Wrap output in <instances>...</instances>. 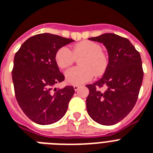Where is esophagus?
<instances>
[{"instance_id":"esophagus-1","label":"esophagus","mask_w":153,"mask_h":153,"mask_svg":"<svg viewBox=\"0 0 153 153\" xmlns=\"http://www.w3.org/2000/svg\"><path fill=\"white\" fill-rule=\"evenodd\" d=\"M79 87H80V86H79V85H74V91H78V90L79 89Z\"/></svg>"}]
</instances>
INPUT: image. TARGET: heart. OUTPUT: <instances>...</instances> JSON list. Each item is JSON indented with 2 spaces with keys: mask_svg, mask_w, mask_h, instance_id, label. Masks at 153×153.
<instances>
[{
  "mask_svg": "<svg viewBox=\"0 0 153 153\" xmlns=\"http://www.w3.org/2000/svg\"><path fill=\"white\" fill-rule=\"evenodd\" d=\"M79 59L80 66L73 67L65 73L67 83L80 85L92 79L94 75L100 76L107 69L109 60L102 51L100 44L91 40H84L73 47L72 51L62 47L55 54V62L61 69H66Z\"/></svg>",
  "mask_w": 153,
  "mask_h": 153,
  "instance_id": "heart-1",
  "label": "heart"
}]
</instances>
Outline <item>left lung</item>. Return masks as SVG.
I'll return each instance as SVG.
<instances>
[{
	"instance_id": "8db88e82",
	"label": "left lung",
	"mask_w": 153,
	"mask_h": 153,
	"mask_svg": "<svg viewBox=\"0 0 153 153\" xmlns=\"http://www.w3.org/2000/svg\"><path fill=\"white\" fill-rule=\"evenodd\" d=\"M103 44L109 55V63L103 76L86 85L89 116L103 126L115 125L125 118L137 100L144 72L140 53L126 38L105 33L89 38ZM106 91L102 92L101 87Z\"/></svg>"
}]
</instances>
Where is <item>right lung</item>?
Instances as JSON below:
<instances>
[{"label": "right lung", "instance_id": "right-lung-1", "mask_svg": "<svg viewBox=\"0 0 153 153\" xmlns=\"http://www.w3.org/2000/svg\"><path fill=\"white\" fill-rule=\"evenodd\" d=\"M73 41L41 33L27 39L16 53L12 72L16 98L26 116L39 125L59 121L74 95L73 86L54 88L64 80L55 62V54Z\"/></svg>", "mask_w": 153, "mask_h": 153}]
</instances>
